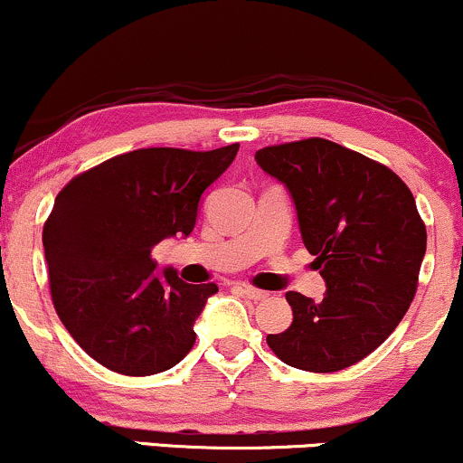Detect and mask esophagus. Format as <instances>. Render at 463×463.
<instances>
[{
	"label": "esophagus",
	"instance_id": "esophagus-1",
	"mask_svg": "<svg viewBox=\"0 0 463 463\" xmlns=\"http://www.w3.org/2000/svg\"><path fill=\"white\" fill-rule=\"evenodd\" d=\"M241 294L246 296V298H250V300H263V298H268V291L257 289V287H250V285H243V287H241Z\"/></svg>",
	"mask_w": 463,
	"mask_h": 463
}]
</instances>
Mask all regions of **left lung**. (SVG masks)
I'll list each match as a JSON object with an SVG mask.
<instances>
[{
	"instance_id": "left-lung-1",
	"label": "left lung",
	"mask_w": 463,
	"mask_h": 463,
	"mask_svg": "<svg viewBox=\"0 0 463 463\" xmlns=\"http://www.w3.org/2000/svg\"><path fill=\"white\" fill-rule=\"evenodd\" d=\"M285 184L300 235L326 283L322 302L298 291L287 331L268 346L287 365L337 372L390 337L416 296L427 228L411 191L385 165L339 143L302 139L254 154Z\"/></svg>"
}]
</instances>
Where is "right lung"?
<instances>
[{
  "mask_svg": "<svg viewBox=\"0 0 463 463\" xmlns=\"http://www.w3.org/2000/svg\"><path fill=\"white\" fill-rule=\"evenodd\" d=\"M239 143L211 152L143 147L69 180L43 226L54 309L104 368L150 376L194 348V322L215 283L156 274L152 248L187 237L202 194L235 161Z\"/></svg>",
  "mask_w": 463,
  "mask_h": 463,
  "instance_id": "add662e5",
  "label": "right lung"
}]
</instances>
